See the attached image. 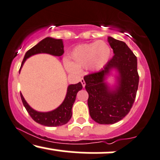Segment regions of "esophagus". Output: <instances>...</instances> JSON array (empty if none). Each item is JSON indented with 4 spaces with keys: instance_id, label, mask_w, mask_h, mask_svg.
<instances>
[{
    "instance_id": "34e87169",
    "label": "esophagus",
    "mask_w": 160,
    "mask_h": 160,
    "mask_svg": "<svg viewBox=\"0 0 160 160\" xmlns=\"http://www.w3.org/2000/svg\"><path fill=\"white\" fill-rule=\"evenodd\" d=\"M81 82H82V86H83V88L85 87V82H84V78H82V79H81Z\"/></svg>"
}]
</instances>
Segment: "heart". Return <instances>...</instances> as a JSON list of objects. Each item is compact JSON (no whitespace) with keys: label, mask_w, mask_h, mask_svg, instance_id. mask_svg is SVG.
Listing matches in <instances>:
<instances>
[{"label":"heart","mask_w":160,"mask_h":160,"mask_svg":"<svg viewBox=\"0 0 160 160\" xmlns=\"http://www.w3.org/2000/svg\"><path fill=\"white\" fill-rule=\"evenodd\" d=\"M111 48L104 41H97L75 47L69 54L67 69L70 72L87 67L92 71L102 69L109 61Z\"/></svg>","instance_id":"b5f03b06"}]
</instances>
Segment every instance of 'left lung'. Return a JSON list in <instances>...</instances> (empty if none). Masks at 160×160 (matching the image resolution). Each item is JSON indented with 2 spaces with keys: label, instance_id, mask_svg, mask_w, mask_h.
I'll list each match as a JSON object with an SVG mask.
<instances>
[{
  "label": "left lung",
  "instance_id": "left-lung-1",
  "mask_svg": "<svg viewBox=\"0 0 160 160\" xmlns=\"http://www.w3.org/2000/svg\"><path fill=\"white\" fill-rule=\"evenodd\" d=\"M108 42L113 49V58L102 70L84 77L90 115L100 124H113L129 113L139 81L137 58L130 48L112 37H108ZM113 71L116 72V84L111 87L106 80Z\"/></svg>",
  "mask_w": 160,
  "mask_h": 160
}]
</instances>
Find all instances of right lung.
<instances>
[{
	"label": "right lung",
	"mask_w": 160,
	"mask_h": 160,
	"mask_svg": "<svg viewBox=\"0 0 160 160\" xmlns=\"http://www.w3.org/2000/svg\"><path fill=\"white\" fill-rule=\"evenodd\" d=\"M63 47V42L61 39H54L52 37H46L43 39L42 41L26 52L21 65L19 73L24 62L31 56L37 54L46 53L60 57L64 53ZM82 89V84L81 82L75 84H69L67 88V94L63 102L54 110L47 112H37L32 108L26 102L22 93L21 99L28 114L33 121L46 127H59L66 124L70 120L72 117V108L76 100L77 93Z\"/></svg>",
	"instance_id": "obj_1"
}]
</instances>
